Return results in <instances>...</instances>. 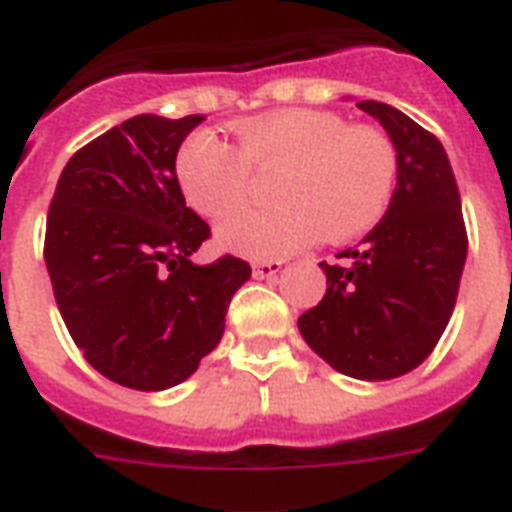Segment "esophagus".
Wrapping results in <instances>:
<instances>
[{
    "label": "esophagus",
    "mask_w": 512,
    "mask_h": 512,
    "mask_svg": "<svg viewBox=\"0 0 512 512\" xmlns=\"http://www.w3.org/2000/svg\"><path fill=\"white\" fill-rule=\"evenodd\" d=\"M279 268H282L279 260H257V263L252 265V273H255L257 279H273V276L279 273Z\"/></svg>",
    "instance_id": "obj_1"
}]
</instances>
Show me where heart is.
I'll list each match as a JSON object with an SVG mask.
<instances>
[{
    "mask_svg": "<svg viewBox=\"0 0 512 512\" xmlns=\"http://www.w3.org/2000/svg\"><path fill=\"white\" fill-rule=\"evenodd\" d=\"M273 177L271 209H247L217 228L230 252L282 257L311 244L351 241L373 230L392 204L397 152L384 131L349 126L325 109H276L239 126V150L212 131L187 136L174 177L187 206L209 220L239 209L252 171Z\"/></svg>",
    "mask_w": 512,
    "mask_h": 512,
    "instance_id": "1",
    "label": "heart"
}]
</instances>
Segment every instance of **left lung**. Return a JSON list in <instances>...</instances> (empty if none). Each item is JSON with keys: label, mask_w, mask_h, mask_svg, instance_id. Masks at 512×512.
<instances>
[{"label": "left lung", "mask_w": 512, "mask_h": 512, "mask_svg": "<svg viewBox=\"0 0 512 512\" xmlns=\"http://www.w3.org/2000/svg\"><path fill=\"white\" fill-rule=\"evenodd\" d=\"M392 136L397 187L384 220L341 263H319L327 292L300 314V335L351 378L384 381L419 368L456 306L467 228L454 171L438 136L400 109L357 101Z\"/></svg>", "instance_id": "obj_1"}]
</instances>
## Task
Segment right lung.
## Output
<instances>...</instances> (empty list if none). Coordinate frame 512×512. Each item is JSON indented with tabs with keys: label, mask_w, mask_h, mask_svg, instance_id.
Listing matches in <instances>:
<instances>
[{
	"label": "right lung",
	"mask_w": 512,
	"mask_h": 512,
	"mask_svg": "<svg viewBox=\"0 0 512 512\" xmlns=\"http://www.w3.org/2000/svg\"><path fill=\"white\" fill-rule=\"evenodd\" d=\"M204 117L136 115L74 152L58 177L45 263L64 325L101 376L158 392L220 343L247 260H190L212 228L185 206L179 144Z\"/></svg>",
	"instance_id": "1"
}]
</instances>
